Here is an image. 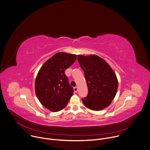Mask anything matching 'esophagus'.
<instances>
[{"instance_id":"1","label":"esophagus","mask_w":150,"mask_h":150,"mask_svg":"<svg viewBox=\"0 0 150 150\" xmlns=\"http://www.w3.org/2000/svg\"><path fill=\"white\" fill-rule=\"evenodd\" d=\"M74 92L76 93V92H78V87H77V86L74 87Z\"/></svg>"}]
</instances>
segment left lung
Wrapping results in <instances>:
<instances>
[{
    "instance_id": "obj_1",
    "label": "left lung",
    "mask_w": 150,
    "mask_h": 150,
    "mask_svg": "<svg viewBox=\"0 0 150 150\" xmlns=\"http://www.w3.org/2000/svg\"><path fill=\"white\" fill-rule=\"evenodd\" d=\"M78 61L84 72L88 86V95L82 98L84 105L93 111L106 108L114 99L118 89V80L114 72L97 55H80Z\"/></svg>"
}]
</instances>
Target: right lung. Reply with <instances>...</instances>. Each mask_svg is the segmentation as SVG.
<instances>
[{
	"label": "right lung",
	"mask_w": 150,
	"mask_h": 150,
	"mask_svg": "<svg viewBox=\"0 0 150 150\" xmlns=\"http://www.w3.org/2000/svg\"><path fill=\"white\" fill-rule=\"evenodd\" d=\"M77 55L59 52L48 59L40 69L35 80V92L40 103L51 111L64 109L73 95L65 70Z\"/></svg>",
	"instance_id": "right-lung-1"
}]
</instances>
